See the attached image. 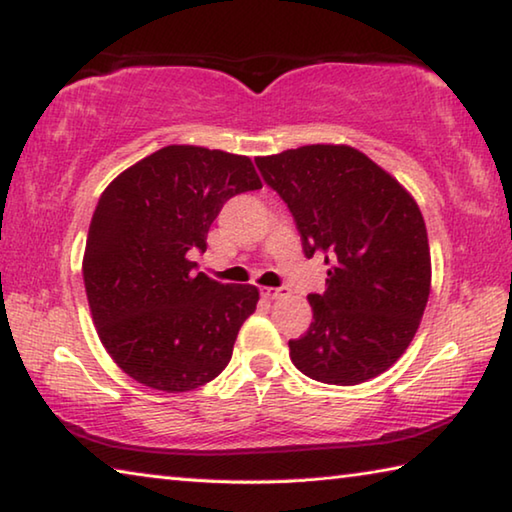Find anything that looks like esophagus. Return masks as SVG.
Segmentation results:
<instances>
[{
    "label": "esophagus",
    "mask_w": 512,
    "mask_h": 512,
    "mask_svg": "<svg viewBox=\"0 0 512 512\" xmlns=\"http://www.w3.org/2000/svg\"><path fill=\"white\" fill-rule=\"evenodd\" d=\"M289 289L287 287H280V289H271V287H262V296L266 300H280V298H287L289 296Z\"/></svg>",
    "instance_id": "esophagus-1"
}]
</instances>
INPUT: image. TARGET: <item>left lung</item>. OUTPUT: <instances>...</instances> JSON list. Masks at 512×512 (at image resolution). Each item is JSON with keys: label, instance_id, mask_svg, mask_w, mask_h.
Instances as JSON below:
<instances>
[{"label": "left lung", "instance_id": "left-lung-1", "mask_svg": "<svg viewBox=\"0 0 512 512\" xmlns=\"http://www.w3.org/2000/svg\"><path fill=\"white\" fill-rule=\"evenodd\" d=\"M255 162L296 219L305 255L329 266L325 293L307 298L314 320L289 341L293 366L336 386L381 375L411 345L431 291L418 203L348 144H309Z\"/></svg>", "mask_w": 512, "mask_h": 512}]
</instances>
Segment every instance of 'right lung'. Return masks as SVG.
<instances>
[{"instance_id":"right-lung-1","label":"right lung","mask_w":512,"mask_h":512,"mask_svg":"<svg viewBox=\"0 0 512 512\" xmlns=\"http://www.w3.org/2000/svg\"><path fill=\"white\" fill-rule=\"evenodd\" d=\"M262 187L246 155L171 144L103 189L83 255L92 320L112 361L140 384L185 393L228 366L253 314V284L194 273L223 203Z\"/></svg>"}]
</instances>
